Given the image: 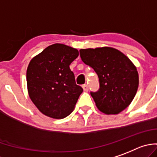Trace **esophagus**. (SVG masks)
Returning a JSON list of instances; mask_svg holds the SVG:
<instances>
[{
	"mask_svg": "<svg viewBox=\"0 0 157 157\" xmlns=\"http://www.w3.org/2000/svg\"><path fill=\"white\" fill-rule=\"evenodd\" d=\"M82 88H83L84 91H88V86H87V84H84V85H82Z\"/></svg>",
	"mask_w": 157,
	"mask_h": 157,
	"instance_id": "esophagus-1",
	"label": "esophagus"
}]
</instances>
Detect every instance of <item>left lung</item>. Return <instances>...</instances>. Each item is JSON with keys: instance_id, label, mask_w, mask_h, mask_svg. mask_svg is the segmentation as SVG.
Returning a JSON list of instances; mask_svg holds the SVG:
<instances>
[{"instance_id": "1", "label": "left lung", "mask_w": 157, "mask_h": 157, "mask_svg": "<svg viewBox=\"0 0 157 157\" xmlns=\"http://www.w3.org/2000/svg\"><path fill=\"white\" fill-rule=\"evenodd\" d=\"M80 58L94 69L99 90L91 92L98 110L107 115L118 114L131 104L138 87L136 66L124 53L110 47L80 49Z\"/></svg>"}]
</instances>
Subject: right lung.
<instances>
[{"label":"right lung","mask_w":157,"mask_h":157,"mask_svg":"<svg viewBox=\"0 0 157 157\" xmlns=\"http://www.w3.org/2000/svg\"><path fill=\"white\" fill-rule=\"evenodd\" d=\"M78 56L77 49L54 44L29 62L26 70L28 93L44 115L63 119L75 108L83 88L76 84L70 65Z\"/></svg>","instance_id":"right-lung-1"}]
</instances>
